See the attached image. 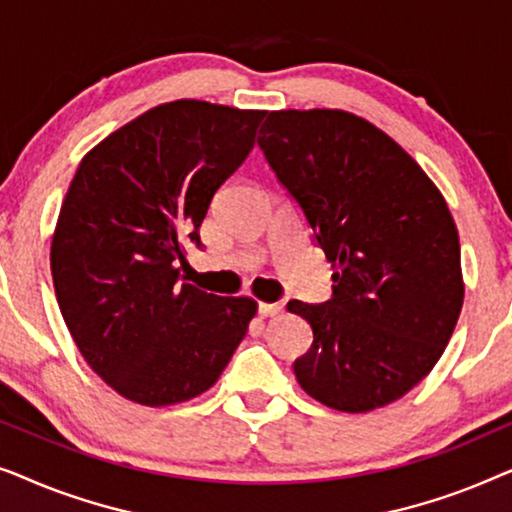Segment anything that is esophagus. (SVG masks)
Masks as SVG:
<instances>
[{
    "instance_id": "esophagus-1",
    "label": "esophagus",
    "mask_w": 512,
    "mask_h": 512,
    "mask_svg": "<svg viewBox=\"0 0 512 512\" xmlns=\"http://www.w3.org/2000/svg\"><path fill=\"white\" fill-rule=\"evenodd\" d=\"M258 314H261V317H277V314H282V305H279V303H261V305H258Z\"/></svg>"
}]
</instances>
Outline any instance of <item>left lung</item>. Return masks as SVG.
<instances>
[{
    "label": "left lung",
    "mask_w": 512,
    "mask_h": 512,
    "mask_svg": "<svg viewBox=\"0 0 512 512\" xmlns=\"http://www.w3.org/2000/svg\"><path fill=\"white\" fill-rule=\"evenodd\" d=\"M258 146L333 263V298L291 300L312 326L293 363L340 412L398 401L443 356L464 305L459 233L438 186L387 132L342 109H282Z\"/></svg>",
    "instance_id": "obj_1"
}]
</instances>
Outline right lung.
I'll return each instance as SVG.
<instances>
[{"instance_id":"add662e5","label":"right lung","mask_w":512,"mask_h":512,"mask_svg":"<svg viewBox=\"0 0 512 512\" xmlns=\"http://www.w3.org/2000/svg\"><path fill=\"white\" fill-rule=\"evenodd\" d=\"M265 111L158 104L83 156L62 200L51 275L83 359L116 394L163 408L205 394L247 335L256 300L179 282L219 186Z\"/></svg>"}]
</instances>
